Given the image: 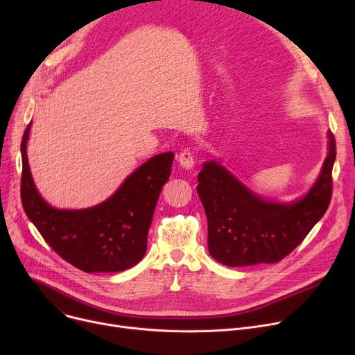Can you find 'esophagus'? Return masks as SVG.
<instances>
[{
  "mask_svg": "<svg viewBox=\"0 0 355 355\" xmlns=\"http://www.w3.org/2000/svg\"><path fill=\"white\" fill-rule=\"evenodd\" d=\"M178 162L182 168H185V170H191V168L194 166V155L191 153V149H189V148L182 149L178 155Z\"/></svg>",
  "mask_w": 355,
  "mask_h": 355,
  "instance_id": "1",
  "label": "esophagus"
}]
</instances>
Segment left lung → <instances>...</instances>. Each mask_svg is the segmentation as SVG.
<instances>
[{
  "mask_svg": "<svg viewBox=\"0 0 355 355\" xmlns=\"http://www.w3.org/2000/svg\"><path fill=\"white\" fill-rule=\"evenodd\" d=\"M328 137L318 180L289 204L259 197L218 162H204L197 193L207 216L209 252L217 262L232 268L276 263L302 243L331 202L337 146L332 132Z\"/></svg>",
  "mask_w": 355,
  "mask_h": 355,
  "instance_id": "8db88e82",
  "label": "left lung"
}]
</instances>
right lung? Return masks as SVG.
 I'll list each match as a JSON object with an SVG mask.
<instances>
[{"mask_svg": "<svg viewBox=\"0 0 355 355\" xmlns=\"http://www.w3.org/2000/svg\"><path fill=\"white\" fill-rule=\"evenodd\" d=\"M30 125L21 141V201L49 246L87 273L122 272L135 266L146 252L148 230L161 190L170 178L174 154L149 158L114 196L95 207L59 210L49 206L33 182L27 159Z\"/></svg>", "mask_w": 355, "mask_h": 355, "instance_id": "add662e5", "label": "right lung"}]
</instances>
